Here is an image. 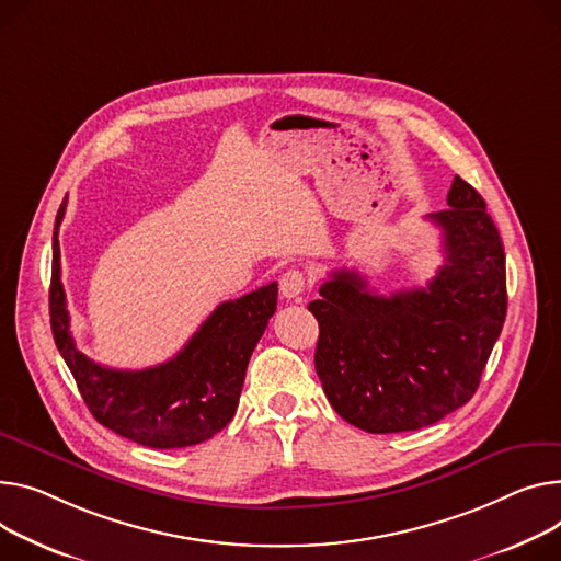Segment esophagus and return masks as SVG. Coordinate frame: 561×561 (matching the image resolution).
I'll use <instances>...</instances> for the list:
<instances>
[{"label": "esophagus", "instance_id": "34e87169", "mask_svg": "<svg viewBox=\"0 0 561 561\" xmlns=\"http://www.w3.org/2000/svg\"><path fill=\"white\" fill-rule=\"evenodd\" d=\"M307 288V277L302 271H286L279 279V290H282V297H286V300H293V297H300Z\"/></svg>", "mask_w": 561, "mask_h": 561}]
</instances>
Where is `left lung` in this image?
<instances>
[{"mask_svg": "<svg viewBox=\"0 0 561 561\" xmlns=\"http://www.w3.org/2000/svg\"><path fill=\"white\" fill-rule=\"evenodd\" d=\"M442 230L444 264L422 288L379 295L356 271H333L309 311L320 324L316 371L345 422L367 433L431 426L465 405L499 341L505 252L482 196L460 175Z\"/></svg>", "mask_w": 561, "mask_h": 561, "instance_id": "8db88e82", "label": "left lung"}]
</instances>
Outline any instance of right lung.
I'll use <instances>...</instances> for the list:
<instances>
[{"label":"right lung","mask_w":561,"mask_h":561,"mask_svg":"<svg viewBox=\"0 0 561 561\" xmlns=\"http://www.w3.org/2000/svg\"><path fill=\"white\" fill-rule=\"evenodd\" d=\"M56 214L49 313L54 341L99 424L151 449L194 446L226 428L239 405L248 360L277 311V282L222 302L171 360L146 369H112L88 358L69 331L60 282Z\"/></svg>","instance_id":"obj_1"}]
</instances>
